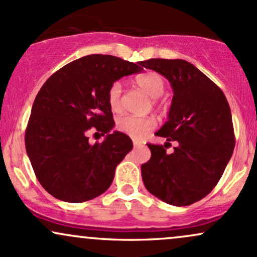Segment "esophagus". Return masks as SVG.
<instances>
[{
    "label": "esophagus",
    "instance_id": "34e87169",
    "mask_svg": "<svg viewBox=\"0 0 257 257\" xmlns=\"http://www.w3.org/2000/svg\"><path fill=\"white\" fill-rule=\"evenodd\" d=\"M133 145H134L135 149H137V147H140V146H143V144H141L140 141H138V140H133Z\"/></svg>",
    "mask_w": 257,
    "mask_h": 257
}]
</instances>
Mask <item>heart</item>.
Segmentation results:
<instances>
[{"instance_id":"b5f03b06","label":"heart","mask_w":257,"mask_h":257,"mask_svg":"<svg viewBox=\"0 0 257 257\" xmlns=\"http://www.w3.org/2000/svg\"><path fill=\"white\" fill-rule=\"evenodd\" d=\"M135 84L153 99V104L157 105V98L164 93L166 83L157 72H145L135 78ZM107 102L113 112L122 108V85L119 82H113L107 90ZM156 126V119L152 116L137 117L132 114L120 116L116 122L117 131L134 139H143L150 131Z\"/></svg>"}]
</instances>
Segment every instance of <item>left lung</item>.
<instances>
[{"mask_svg": "<svg viewBox=\"0 0 257 257\" xmlns=\"http://www.w3.org/2000/svg\"><path fill=\"white\" fill-rule=\"evenodd\" d=\"M172 84L168 120L156 133L163 145L147 144L151 158L141 166L150 193L168 204H193L216 186L235 145L232 114L225 94L194 65L181 59L140 61ZM175 142L172 154L166 149Z\"/></svg>", "mask_w": 257, "mask_h": 257, "instance_id": "8db88e82", "label": "left lung"}]
</instances>
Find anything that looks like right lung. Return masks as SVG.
Instances as JSON below:
<instances>
[{"label": "right lung", "mask_w": 257, "mask_h": 257, "mask_svg": "<svg viewBox=\"0 0 257 257\" xmlns=\"http://www.w3.org/2000/svg\"><path fill=\"white\" fill-rule=\"evenodd\" d=\"M139 64L113 55L91 54L65 65L46 81L31 108L25 147L36 178L57 199L82 203L104 193L114 170L133 149L128 135L113 128L107 90ZM106 134L90 146L86 133Z\"/></svg>", "instance_id": "1"}]
</instances>
